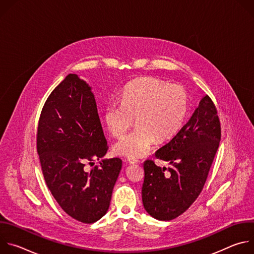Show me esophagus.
Masks as SVG:
<instances>
[{"mask_svg":"<svg viewBox=\"0 0 254 254\" xmlns=\"http://www.w3.org/2000/svg\"><path fill=\"white\" fill-rule=\"evenodd\" d=\"M127 162L128 164H130V165H134V164H137V163H138V161H137L136 159H133V158H127Z\"/></svg>","mask_w":254,"mask_h":254,"instance_id":"esophagus-1","label":"esophagus"}]
</instances>
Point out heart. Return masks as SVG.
Returning a JSON list of instances; mask_svg holds the SVG:
<instances>
[{
	"mask_svg": "<svg viewBox=\"0 0 254 254\" xmlns=\"http://www.w3.org/2000/svg\"><path fill=\"white\" fill-rule=\"evenodd\" d=\"M189 110V95L180 85L157 78H142L129 84L122 101L111 100L105 107V124L114 136L121 137L132 126L137 127L115 146L117 154L128 158L148 155L156 139L165 141L183 127Z\"/></svg>",
	"mask_w": 254,
	"mask_h": 254,
	"instance_id": "obj_1",
	"label": "heart"
}]
</instances>
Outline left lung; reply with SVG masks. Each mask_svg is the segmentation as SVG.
I'll list each match as a JSON object with an SVG mask.
<instances>
[{"label":"left lung","mask_w":254,"mask_h":254,"mask_svg":"<svg viewBox=\"0 0 254 254\" xmlns=\"http://www.w3.org/2000/svg\"><path fill=\"white\" fill-rule=\"evenodd\" d=\"M221 127L216 107L206 94L186 125L161 149L156 158L169 163H143L141 188L146 211L161 221L183 214L200 195L219 147Z\"/></svg>","instance_id":"left-lung-1"}]
</instances>
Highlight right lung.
<instances>
[{"instance_id": "1", "label": "right lung", "mask_w": 254, "mask_h": 254, "mask_svg": "<svg viewBox=\"0 0 254 254\" xmlns=\"http://www.w3.org/2000/svg\"><path fill=\"white\" fill-rule=\"evenodd\" d=\"M107 149L91 87L68 74L43 106L37 151L49 190L75 220L94 223L110 208L123 164L120 158L102 159ZM95 158L100 165L87 172L85 165Z\"/></svg>"}]
</instances>
